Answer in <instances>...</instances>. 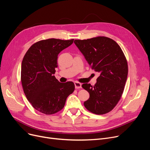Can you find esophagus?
<instances>
[{
	"label": "esophagus",
	"mask_w": 150,
	"mask_h": 150,
	"mask_svg": "<svg viewBox=\"0 0 150 150\" xmlns=\"http://www.w3.org/2000/svg\"><path fill=\"white\" fill-rule=\"evenodd\" d=\"M74 84H75V86L76 89H80L81 88V83L75 81L74 83Z\"/></svg>",
	"instance_id": "obj_1"
}]
</instances>
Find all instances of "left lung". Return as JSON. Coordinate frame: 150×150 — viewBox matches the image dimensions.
Wrapping results in <instances>:
<instances>
[{
  "label": "left lung",
  "instance_id": "obj_1",
  "mask_svg": "<svg viewBox=\"0 0 150 150\" xmlns=\"http://www.w3.org/2000/svg\"><path fill=\"white\" fill-rule=\"evenodd\" d=\"M74 43L91 69L100 73L94 86L82 84L90 95L84 107L96 115L111 112L120 101L127 80L128 66L125 54L115 40L104 36L75 40Z\"/></svg>",
  "mask_w": 150,
  "mask_h": 150
}]
</instances>
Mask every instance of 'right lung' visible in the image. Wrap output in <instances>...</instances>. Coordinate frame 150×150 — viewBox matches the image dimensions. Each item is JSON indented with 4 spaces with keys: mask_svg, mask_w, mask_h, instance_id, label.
<instances>
[{
    "mask_svg": "<svg viewBox=\"0 0 150 150\" xmlns=\"http://www.w3.org/2000/svg\"><path fill=\"white\" fill-rule=\"evenodd\" d=\"M74 40L48 38L38 41L23 57L21 80L24 93L32 107L43 114L61 111L75 90L72 81L60 83L54 75L58 54Z\"/></svg>",
    "mask_w": 150,
    "mask_h": 150,
    "instance_id": "1",
    "label": "right lung"
}]
</instances>
